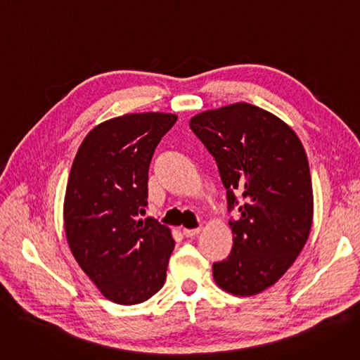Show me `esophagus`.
<instances>
[{
	"label": "esophagus",
	"mask_w": 360,
	"mask_h": 360,
	"mask_svg": "<svg viewBox=\"0 0 360 360\" xmlns=\"http://www.w3.org/2000/svg\"><path fill=\"white\" fill-rule=\"evenodd\" d=\"M198 233H200V229H191V230L184 229V230H182V234H184L185 237H195Z\"/></svg>",
	"instance_id": "34e87169"
}]
</instances>
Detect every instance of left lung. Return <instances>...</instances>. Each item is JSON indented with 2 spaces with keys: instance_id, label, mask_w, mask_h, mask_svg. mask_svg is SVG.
<instances>
[{
  "instance_id": "obj_1",
  "label": "left lung",
  "mask_w": 360,
  "mask_h": 360,
  "mask_svg": "<svg viewBox=\"0 0 360 360\" xmlns=\"http://www.w3.org/2000/svg\"><path fill=\"white\" fill-rule=\"evenodd\" d=\"M190 127L215 158L229 212H240L229 222L233 249L214 262V278L233 295H257L286 273L310 234L313 188L304 146L281 118L246 102L198 114Z\"/></svg>"
}]
</instances>
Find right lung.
<instances>
[{
	"label": "right lung",
	"instance_id": "right-lung-1",
	"mask_svg": "<svg viewBox=\"0 0 360 360\" xmlns=\"http://www.w3.org/2000/svg\"><path fill=\"white\" fill-rule=\"evenodd\" d=\"M178 117L126 114L93 129L79 145L66 185L63 221L70 249L102 295L133 305L163 288L175 242L148 205V170Z\"/></svg>",
	"mask_w": 360,
	"mask_h": 360
}]
</instances>
